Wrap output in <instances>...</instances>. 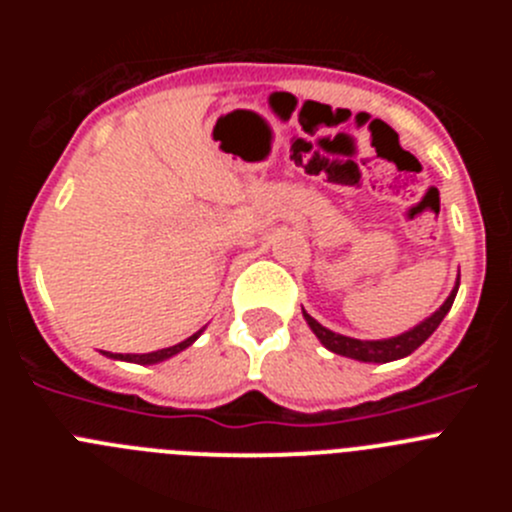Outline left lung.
Returning <instances> with one entry per match:
<instances>
[{
    "label": "left lung",
    "instance_id": "obj_1",
    "mask_svg": "<svg viewBox=\"0 0 512 512\" xmlns=\"http://www.w3.org/2000/svg\"><path fill=\"white\" fill-rule=\"evenodd\" d=\"M456 292H459V277H456V284H454V289H451V295L446 297V302H443L436 312H431L428 318L420 320L418 325H413V328L405 330V333H400V336L379 338V341H361V338L341 336V333H333V330H328L325 325H320L318 320L312 318V315H307L305 310H302V315H305V320H307V325H310L312 333L318 336V341L323 343L328 351H333V354L346 356V359L364 361V364H387V361L405 359V356L413 354L420 343H425L428 338H431L433 330L441 325V320L446 318V312H449L451 305H454Z\"/></svg>",
    "mask_w": 512,
    "mask_h": 512
}]
</instances>
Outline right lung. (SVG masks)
<instances>
[{"instance_id": "add662e5", "label": "right lung", "mask_w": 512, "mask_h": 512, "mask_svg": "<svg viewBox=\"0 0 512 512\" xmlns=\"http://www.w3.org/2000/svg\"><path fill=\"white\" fill-rule=\"evenodd\" d=\"M202 330L205 328H200L197 333H192L187 341L176 343V346H169V348H158V351H151V354H112V351H104V356H107V359H115V361H130V364H140V366L161 364V361L171 359V356H176L179 351H184V348L192 346V343L202 336Z\"/></svg>"}]
</instances>
